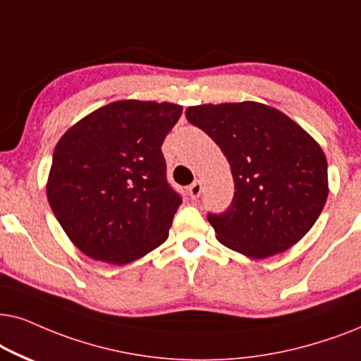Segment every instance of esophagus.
Segmentation results:
<instances>
[{
	"label": "esophagus",
	"instance_id": "1",
	"mask_svg": "<svg viewBox=\"0 0 361 361\" xmlns=\"http://www.w3.org/2000/svg\"><path fill=\"white\" fill-rule=\"evenodd\" d=\"M201 191H203V185H201V181H195V183H193V185H190V188H188V195H190V198H191V200L200 198Z\"/></svg>",
	"mask_w": 361,
	"mask_h": 361
}]
</instances>
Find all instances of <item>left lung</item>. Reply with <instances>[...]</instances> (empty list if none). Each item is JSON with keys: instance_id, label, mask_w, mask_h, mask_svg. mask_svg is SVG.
Listing matches in <instances>:
<instances>
[{"instance_id": "obj_1", "label": "left lung", "mask_w": 361, "mask_h": 361, "mask_svg": "<svg viewBox=\"0 0 361 361\" xmlns=\"http://www.w3.org/2000/svg\"><path fill=\"white\" fill-rule=\"evenodd\" d=\"M228 158L234 196L208 213L216 238L252 259L284 252L309 233L329 196L326 158L300 125L259 102L186 109Z\"/></svg>"}]
</instances>
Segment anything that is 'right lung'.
I'll use <instances>...</instances> for the list:
<instances>
[{"label": "right lung", "mask_w": 361, "mask_h": 361, "mask_svg": "<svg viewBox=\"0 0 361 361\" xmlns=\"http://www.w3.org/2000/svg\"><path fill=\"white\" fill-rule=\"evenodd\" d=\"M183 107L118 100L89 114L54 148L47 200L85 256L115 266L166 241L181 196L161 145Z\"/></svg>", "instance_id": "obj_1"}]
</instances>
